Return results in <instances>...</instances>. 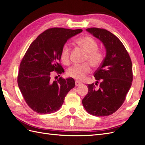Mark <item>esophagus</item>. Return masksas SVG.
Wrapping results in <instances>:
<instances>
[{"instance_id": "1", "label": "esophagus", "mask_w": 145, "mask_h": 145, "mask_svg": "<svg viewBox=\"0 0 145 145\" xmlns=\"http://www.w3.org/2000/svg\"><path fill=\"white\" fill-rule=\"evenodd\" d=\"M81 84V83L79 82V81H75V86H80Z\"/></svg>"}]
</instances>
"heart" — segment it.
<instances>
[{"label": "heart", "instance_id": "obj_1", "mask_svg": "<svg viewBox=\"0 0 145 145\" xmlns=\"http://www.w3.org/2000/svg\"><path fill=\"white\" fill-rule=\"evenodd\" d=\"M76 43L87 53L86 60L94 67H98L103 60V54L97 50L98 44L96 41L89 36L80 37L76 40ZM70 48L68 44H64L62 47L60 56L65 64L70 63ZM91 67L89 64H74L67 70V75L77 80H83L86 75L91 72Z\"/></svg>", "mask_w": 145, "mask_h": 145}]
</instances>
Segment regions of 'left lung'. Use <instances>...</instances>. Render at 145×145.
Returning a JSON list of instances; mask_svg holds the SVG:
<instances>
[{"label": "left lung", "mask_w": 145, "mask_h": 145, "mask_svg": "<svg viewBox=\"0 0 145 145\" xmlns=\"http://www.w3.org/2000/svg\"><path fill=\"white\" fill-rule=\"evenodd\" d=\"M86 31L102 43L106 56L94 73L95 85L100 81V86L88 84V92L82 103L89 114L108 116L120 108L132 86V61L123 44L112 33L95 27L86 29Z\"/></svg>", "instance_id": "obj_1"}]
</instances>
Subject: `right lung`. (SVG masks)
Here are the masks:
<instances>
[{"label": "right lung", "instance_id": "add662e5", "mask_svg": "<svg viewBox=\"0 0 145 145\" xmlns=\"http://www.w3.org/2000/svg\"><path fill=\"white\" fill-rule=\"evenodd\" d=\"M82 29L51 28L39 35L29 46L20 65L18 84L25 102L40 114L57 111L68 92L75 87L72 78L56 81L51 72H64L59 64L62 47Z\"/></svg>", "mask_w": 145, "mask_h": 145}]
</instances>
